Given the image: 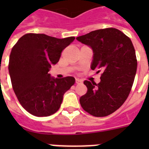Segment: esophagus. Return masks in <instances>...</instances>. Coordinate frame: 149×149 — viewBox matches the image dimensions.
Returning <instances> with one entry per match:
<instances>
[{"label":"esophagus","instance_id":"1","mask_svg":"<svg viewBox=\"0 0 149 149\" xmlns=\"http://www.w3.org/2000/svg\"><path fill=\"white\" fill-rule=\"evenodd\" d=\"M81 83H82V81H81V80H80V79H76V84H81Z\"/></svg>","mask_w":149,"mask_h":149}]
</instances>
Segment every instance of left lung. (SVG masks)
<instances>
[{
  "label": "left lung",
  "instance_id": "8db88e82",
  "mask_svg": "<svg viewBox=\"0 0 149 149\" xmlns=\"http://www.w3.org/2000/svg\"><path fill=\"white\" fill-rule=\"evenodd\" d=\"M77 39L92 48L91 69L102 72L99 84L84 81L87 92L79 98L80 105L94 117L110 115L121 107L132 90L137 70L134 45L114 28L95 30Z\"/></svg>",
  "mask_w": 149,
  "mask_h": 149
}]
</instances>
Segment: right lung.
<instances>
[{
    "label": "right lung",
    "instance_id": "1",
    "mask_svg": "<svg viewBox=\"0 0 149 149\" xmlns=\"http://www.w3.org/2000/svg\"><path fill=\"white\" fill-rule=\"evenodd\" d=\"M74 39L28 33L13 46L8 64L13 90L21 105L32 115L47 117L56 113L64 93L74 84L72 77L54 79L48 73Z\"/></svg>",
    "mask_w": 149,
    "mask_h": 149
}]
</instances>
